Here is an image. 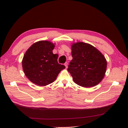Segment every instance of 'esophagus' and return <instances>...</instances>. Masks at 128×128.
Here are the masks:
<instances>
[{"mask_svg": "<svg viewBox=\"0 0 128 128\" xmlns=\"http://www.w3.org/2000/svg\"><path fill=\"white\" fill-rule=\"evenodd\" d=\"M64 65L65 66V67H66V68L68 67V63H67V62H66V63L64 64Z\"/></svg>", "mask_w": 128, "mask_h": 128, "instance_id": "34e87169", "label": "esophagus"}]
</instances>
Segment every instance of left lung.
<instances>
[{"instance_id": "1", "label": "left lung", "mask_w": 128, "mask_h": 128, "mask_svg": "<svg viewBox=\"0 0 128 128\" xmlns=\"http://www.w3.org/2000/svg\"><path fill=\"white\" fill-rule=\"evenodd\" d=\"M73 59L68 71L74 82L84 88H91L100 83L105 76L107 61L102 52L94 46L84 42L71 46Z\"/></svg>"}]
</instances>
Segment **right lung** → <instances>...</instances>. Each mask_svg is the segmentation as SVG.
Here are the masks:
<instances>
[{
    "label": "right lung",
    "mask_w": 128,
    "mask_h": 128,
    "mask_svg": "<svg viewBox=\"0 0 128 128\" xmlns=\"http://www.w3.org/2000/svg\"><path fill=\"white\" fill-rule=\"evenodd\" d=\"M55 44L40 40L30 46L22 60V67L28 79L36 85L44 86L53 82L64 65L58 64V54H54Z\"/></svg>",
    "instance_id": "add662e5"
}]
</instances>
